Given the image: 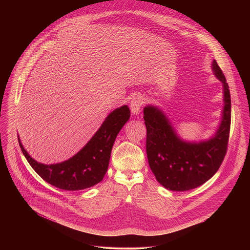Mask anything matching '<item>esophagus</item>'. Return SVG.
I'll return each instance as SVG.
<instances>
[{
    "label": "esophagus",
    "instance_id": "34e87169",
    "mask_svg": "<svg viewBox=\"0 0 250 250\" xmlns=\"http://www.w3.org/2000/svg\"><path fill=\"white\" fill-rule=\"evenodd\" d=\"M143 103H144V98L142 95H137V96L133 97L130 101L131 111L136 115L139 114L141 112V108H142Z\"/></svg>",
    "mask_w": 250,
    "mask_h": 250
}]
</instances>
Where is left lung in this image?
<instances>
[{"label": "left lung", "mask_w": 250, "mask_h": 250, "mask_svg": "<svg viewBox=\"0 0 250 250\" xmlns=\"http://www.w3.org/2000/svg\"><path fill=\"white\" fill-rule=\"evenodd\" d=\"M212 70L222 83L224 105L220 123L210 139L184 141L162 108L152 105L143 108L149 167L157 181L169 190L185 191L203 185L214 176L225 157L231 125V97L226 79L214 60Z\"/></svg>", "instance_id": "left-lung-1"}]
</instances>
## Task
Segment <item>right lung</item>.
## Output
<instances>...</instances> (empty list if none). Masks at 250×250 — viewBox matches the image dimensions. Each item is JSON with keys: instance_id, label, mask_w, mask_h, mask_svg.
<instances>
[{"instance_id": "obj_1", "label": "right lung", "mask_w": 250, "mask_h": 250, "mask_svg": "<svg viewBox=\"0 0 250 250\" xmlns=\"http://www.w3.org/2000/svg\"><path fill=\"white\" fill-rule=\"evenodd\" d=\"M130 115L127 105L112 110L88 143L70 159L58 164L36 162L25 150L19 136L18 142L27 161L44 181L61 189L81 190L104 178L114 141Z\"/></svg>"}]
</instances>
